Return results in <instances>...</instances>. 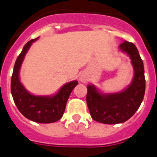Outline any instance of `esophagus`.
Listing matches in <instances>:
<instances>
[{"label":"esophagus","mask_w":157,"mask_h":157,"mask_svg":"<svg viewBox=\"0 0 157 157\" xmlns=\"http://www.w3.org/2000/svg\"><path fill=\"white\" fill-rule=\"evenodd\" d=\"M79 80L81 81H82V82H85L86 81V76H84V75H81V76H79Z\"/></svg>","instance_id":"1"}]
</instances>
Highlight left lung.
Segmentation results:
<instances>
[{
  "label": "left lung",
  "mask_w": 157,
  "mask_h": 157,
  "mask_svg": "<svg viewBox=\"0 0 157 157\" xmlns=\"http://www.w3.org/2000/svg\"><path fill=\"white\" fill-rule=\"evenodd\" d=\"M120 49L131 59L134 76L132 83L121 93L101 94L94 86H87L86 103L91 117L103 124H119L129 120L139 109L145 94L144 63L133 43L124 40Z\"/></svg>",
  "instance_id": "left-lung-1"
}]
</instances>
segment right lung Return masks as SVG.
I'll return each mask as SVG.
<instances>
[{"label":"right lung","mask_w":157,"mask_h":157,"mask_svg":"<svg viewBox=\"0 0 157 157\" xmlns=\"http://www.w3.org/2000/svg\"><path fill=\"white\" fill-rule=\"evenodd\" d=\"M37 38L29 40L16 59L11 77V94L18 111L26 118L46 124L61 119L69 96L78 81L67 83L54 96H36L28 93L19 81V70L26 53Z\"/></svg>","instance_id":"right-lung-1"}]
</instances>
